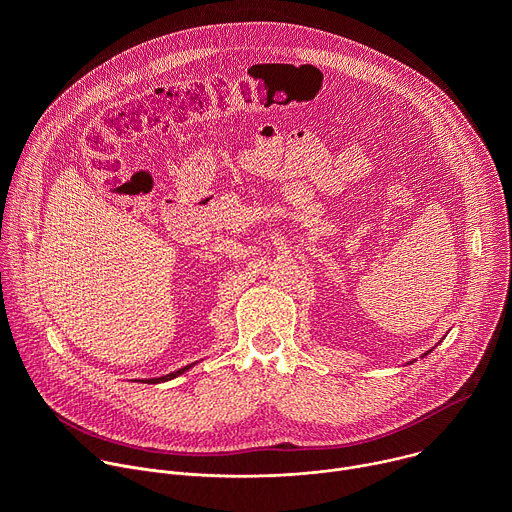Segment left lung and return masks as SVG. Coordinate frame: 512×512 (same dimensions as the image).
Here are the masks:
<instances>
[{"label": "left lung", "mask_w": 512, "mask_h": 512, "mask_svg": "<svg viewBox=\"0 0 512 512\" xmlns=\"http://www.w3.org/2000/svg\"><path fill=\"white\" fill-rule=\"evenodd\" d=\"M425 354H427V352H425ZM425 354H423V356H425Z\"/></svg>", "instance_id": "left-lung-1"}]
</instances>
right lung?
<instances>
[{"mask_svg":"<svg viewBox=\"0 0 512 512\" xmlns=\"http://www.w3.org/2000/svg\"><path fill=\"white\" fill-rule=\"evenodd\" d=\"M192 364H194V362H192ZM192 364H188V367H184V369H178V371H174V373H170V375H164V377H158V379H145V381H143V383H150V385H152V383H154V385H156V383H166V381H172V379H176V377H178V375H182V373H186V371H188V369H190V367H192Z\"/></svg>","mask_w":512,"mask_h":512,"instance_id":"add662e5","label":"right lung"}]
</instances>
